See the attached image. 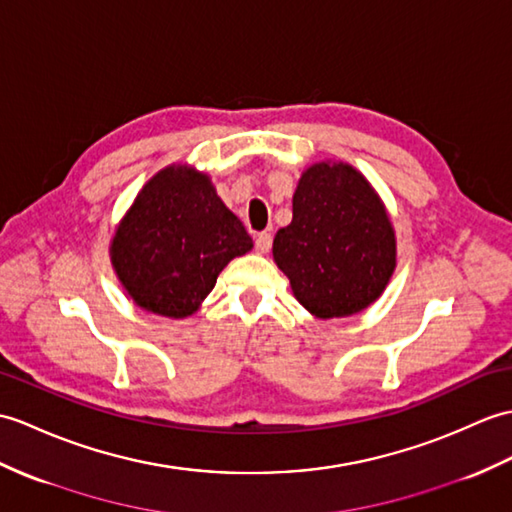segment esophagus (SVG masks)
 Returning <instances> with one entry per match:
<instances>
[{
    "mask_svg": "<svg viewBox=\"0 0 512 512\" xmlns=\"http://www.w3.org/2000/svg\"><path fill=\"white\" fill-rule=\"evenodd\" d=\"M272 246V235L270 233H257L255 237V248L259 255H266Z\"/></svg>",
    "mask_w": 512,
    "mask_h": 512,
    "instance_id": "esophagus-1",
    "label": "esophagus"
}]
</instances>
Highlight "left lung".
<instances>
[{"label":"left lung","mask_w":512,"mask_h":512,"mask_svg":"<svg viewBox=\"0 0 512 512\" xmlns=\"http://www.w3.org/2000/svg\"><path fill=\"white\" fill-rule=\"evenodd\" d=\"M272 257L316 318H342L375 303L395 272V229L382 198L349 163H314L296 185L292 222Z\"/></svg>","instance_id":"1"}]
</instances>
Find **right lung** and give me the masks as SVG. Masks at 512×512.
I'll return each instance as SVG.
<instances>
[{"label":"right lung","mask_w":512,"mask_h":512,"mask_svg":"<svg viewBox=\"0 0 512 512\" xmlns=\"http://www.w3.org/2000/svg\"><path fill=\"white\" fill-rule=\"evenodd\" d=\"M251 235L211 185L187 165L154 174L126 211L111 242V264L135 305L185 318L194 314Z\"/></svg>","instance_id":"obj_1"}]
</instances>
